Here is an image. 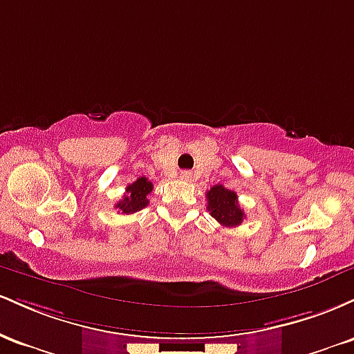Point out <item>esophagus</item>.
I'll return each mask as SVG.
<instances>
[{"instance_id": "obj_1", "label": "esophagus", "mask_w": 354, "mask_h": 354, "mask_svg": "<svg viewBox=\"0 0 354 354\" xmlns=\"http://www.w3.org/2000/svg\"><path fill=\"white\" fill-rule=\"evenodd\" d=\"M180 178H181V180H185V181H189L191 180V173L189 171H181Z\"/></svg>"}]
</instances>
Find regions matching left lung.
<instances>
[{
  "mask_svg": "<svg viewBox=\"0 0 354 354\" xmlns=\"http://www.w3.org/2000/svg\"><path fill=\"white\" fill-rule=\"evenodd\" d=\"M208 211L221 226L231 228L239 226L245 219V211L239 208L238 194L234 191L225 188L223 185H214L208 193Z\"/></svg>",
  "mask_w": 354,
  "mask_h": 354,
  "instance_id": "8db88e82",
  "label": "left lung"
}]
</instances>
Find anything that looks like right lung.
Wrapping results in <instances>:
<instances>
[{"instance_id":"add662e5","label":"right lung","mask_w":354,"mask_h":354,"mask_svg":"<svg viewBox=\"0 0 354 354\" xmlns=\"http://www.w3.org/2000/svg\"><path fill=\"white\" fill-rule=\"evenodd\" d=\"M153 191V183L148 181V178L141 176L135 183L126 186V193L123 200L116 203V208L121 211V214H131L136 211L143 209L148 206V194Z\"/></svg>"}]
</instances>
